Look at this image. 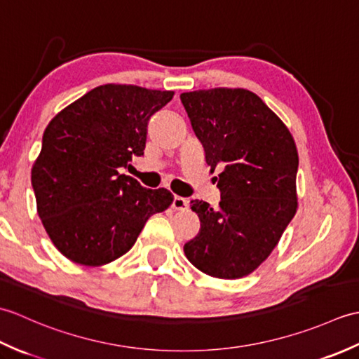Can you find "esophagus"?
Listing matches in <instances>:
<instances>
[{
  "label": "esophagus",
  "instance_id": "34e87169",
  "mask_svg": "<svg viewBox=\"0 0 359 359\" xmlns=\"http://www.w3.org/2000/svg\"><path fill=\"white\" fill-rule=\"evenodd\" d=\"M171 207H172L174 210H187V208H188V201L185 199V197L174 196Z\"/></svg>",
  "mask_w": 359,
  "mask_h": 359
}]
</instances>
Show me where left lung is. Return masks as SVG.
Segmentation results:
<instances>
[{
	"label": "left lung",
	"instance_id": "obj_1",
	"mask_svg": "<svg viewBox=\"0 0 359 359\" xmlns=\"http://www.w3.org/2000/svg\"><path fill=\"white\" fill-rule=\"evenodd\" d=\"M180 100L211 171L222 168L219 207L191 201L201 230L184 251L208 276L243 278L270 256L296 212V143L251 90L201 89Z\"/></svg>",
	"mask_w": 359,
	"mask_h": 359
}]
</instances>
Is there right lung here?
Wrapping results in <instances>:
<instances>
[{
    "instance_id": "add662e5",
    "label": "right lung",
    "mask_w": 359,
    "mask_h": 359,
    "mask_svg": "<svg viewBox=\"0 0 359 359\" xmlns=\"http://www.w3.org/2000/svg\"><path fill=\"white\" fill-rule=\"evenodd\" d=\"M172 90L103 85L58 112L44 129L32 166L36 211L69 261L98 266L131 250L147 220L174 196L120 174L143 156L148 121Z\"/></svg>"
}]
</instances>
